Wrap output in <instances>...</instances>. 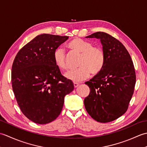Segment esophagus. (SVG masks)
<instances>
[{"label": "esophagus", "instance_id": "1", "mask_svg": "<svg viewBox=\"0 0 147 147\" xmlns=\"http://www.w3.org/2000/svg\"><path fill=\"white\" fill-rule=\"evenodd\" d=\"M73 84H74V88H76V87L78 86H79V85H80V84H79V83H74Z\"/></svg>", "mask_w": 147, "mask_h": 147}]
</instances>
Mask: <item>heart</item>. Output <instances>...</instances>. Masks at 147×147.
Instances as JSON below:
<instances>
[{"instance_id": "b5f03b06", "label": "heart", "mask_w": 147, "mask_h": 147, "mask_svg": "<svg viewBox=\"0 0 147 147\" xmlns=\"http://www.w3.org/2000/svg\"><path fill=\"white\" fill-rule=\"evenodd\" d=\"M70 50L81 54L78 66L65 73V78L74 82H80L89 77L90 73L97 74L102 69L105 63V54L98 47L93 46V43L81 38H74L67 43ZM55 65L61 70H66L68 67L66 56L64 50L61 47L56 49L53 54Z\"/></svg>"}]
</instances>
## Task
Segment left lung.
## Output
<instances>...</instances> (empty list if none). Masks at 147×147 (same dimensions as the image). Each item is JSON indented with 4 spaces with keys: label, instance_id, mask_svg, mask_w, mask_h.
<instances>
[{
    "label": "left lung",
    "instance_id": "left-lung-1",
    "mask_svg": "<svg viewBox=\"0 0 147 147\" xmlns=\"http://www.w3.org/2000/svg\"><path fill=\"white\" fill-rule=\"evenodd\" d=\"M86 38L100 40L105 63L98 74L85 82L90 92L84 104L93 119L109 123L127 110L136 83L135 67L125 47L114 37L98 32Z\"/></svg>",
    "mask_w": 147,
    "mask_h": 147
}]
</instances>
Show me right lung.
<instances>
[{
    "label": "right lung",
    "mask_w": 147,
    "mask_h": 147,
    "mask_svg": "<svg viewBox=\"0 0 147 147\" xmlns=\"http://www.w3.org/2000/svg\"><path fill=\"white\" fill-rule=\"evenodd\" d=\"M67 36L42 34L18 52L12 66V90L21 111L34 123L45 124L61 114L64 96L74 89L53 58Z\"/></svg>",
    "instance_id": "obj_1"
}]
</instances>
